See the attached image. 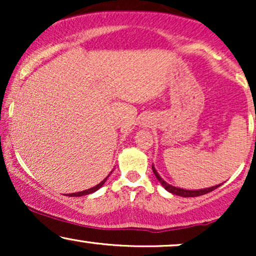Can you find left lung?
<instances>
[{"mask_svg": "<svg viewBox=\"0 0 256 256\" xmlns=\"http://www.w3.org/2000/svg\"><path fill=\"white\" fill-rule=\"evenodd\" d=\"M152 172H154L155 177L158 178V180L160 182L161 185H162L164 188L167 190V192H170L171 194H174V195H178V196H183V198H196V196H201V195H204V194H208L210 192H213V190H216V188H219L220 185H216V186H212V188H207V189H204V190H185V189H180V188H176V186H172V185L167 184L165 180H164L162 178L158 176V173L156 172V170H155L154 166H152Z\"/></svg>", "mask_w": 256, "mask_h": 256, "instance_id": "obj_1", "label": "left lung"}]
</instances>
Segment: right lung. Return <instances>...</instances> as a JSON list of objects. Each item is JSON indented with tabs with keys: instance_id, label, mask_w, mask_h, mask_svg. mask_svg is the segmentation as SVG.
<instances>
[{
	"instance_id": "obj_1",
	"label": "right lung",
	"mask_w": 256,
	"mask_h": 256,
	"mask_svg": "<svg viewBox=\"0 0 256 256\" xmlns=\"http://www.w3.org/2000/svg\"><path fill=\"white\" fill-rule=\"evenodd\" d=\"M107 180V178L104 179V180H102L101 183L100 184H98L96 185V186H94V188H91V189H88V190H84V192H76V194H70V196H72V198H74V196H83V195H88V194H91V192H96V190H98L102 186V185L104 184V182Z\"/></svg>"
}]
</instances>
